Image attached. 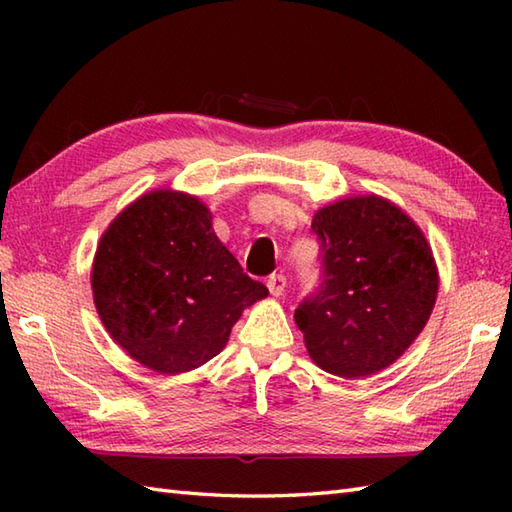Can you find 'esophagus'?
Wrapping results in <instances>:
<instances>
[{
	"label": "esophagus",
	"mask_w": 512,
	"mask_h": 512,
	"mask_svg": "<svg viewBox=\"0 0 512 512\" xmlns=\"http://www.w3.org/2000/svg\"><path fill=\"white\" fill-rule=\"evenodd\" d=\"M266 286L270 290V295L281 297V295H284V290H286V277L284 275H270L266 279Z\"/></svg>",
	"instance_id": "1"
}]
</instances>
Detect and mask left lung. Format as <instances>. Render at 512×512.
Segmentation results:
<instances>
[{"instance_id":"8db88e82","label":"left lung","mask_w":512,"mask_h":512,"mask_svg":"<svg viewBox=\"0 0 512 512\" xmlns=\"http://www.w3.org/2000/svg\"><path fill=\"white\" fill-rule=\"evenodd\" d=\"M321 284L295 321L314 363L341 378L391 365L429 321L438 273L420 228L398 206L363 195L317 211Z\"/></svg>"}]
</instances>
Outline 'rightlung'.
<instances>
[{
	"instance_id": "right-lung-1",
	"label": "right lung",
	"mask_w": 512,
	"mask_h": 512,
	"mask_svg": "<svg viewBox=\"0 0 512 512\" xmlns=\"http://www.w3.org/2000/svg\"><path fill=\"white\" fill-rule=\"evenodd\" d=\"M92 290L112 339L162 374L220 354L242 310L268 295L217 239L209 209L171 191L143 195L110 224Z\"/></svg>"
}]
</instances>
